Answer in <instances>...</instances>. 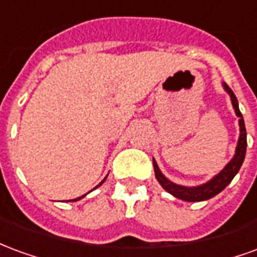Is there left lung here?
Instances as JSON below:
<instances>
[{
  "label": "left lung",
  "mask_w": 257,
  "mask_h": 257,
  "mask_svg": "<svg viewBox=\"0 0 257 257\" xmlns=\"http://www.w3.org/2000/svg\"><path fill=\"white\" fill-rule=\"evenodd\" d=\"M223 88L227 93L230 95L231 99V104L234 107V111L237 114L238 125H239V138H238L237 147H235V154L232 157L230 162H227V165L220 172L215 175L213 178L208 180L206 183L199 184V186H182V184H176L171 182L169 179L161 172V169L157 165V161L153 158V165H154V172H156V178L158 180V183L161 184L162 189L168 191L169 194H172L173 197H176L179 199H183L187 202H199V201H206V199L215 197L217 194L226 189L228 184L231 183V180L234 176L237 175L239 168L242 165L243 160H245V153H246V129H245V122H243L242 114L239 111L238 107V100L234 92L230 89V86L226 82H221Z\"/></svg>",
  "instance_id": "left-lung-1"
}]
</instances>
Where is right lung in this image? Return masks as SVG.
I'll list each match as a JSON object with an SVG mask.
<instances>
[{
  "label": "right lung",
  "mask_w": 257,
  "mask_h": 257,
  "mask_svg": "<svg viewBox=\"0 0 257 257\" xmlns=\"http://www.w3.org/2000/svg\"><path fill=\"white\" fill-rule=\"evenodd\" d=\"M107 176H108V175H107ZM107 176H106V178H104V179H103V180H101L100 183H99V184H97V186H96L95 189H97V187H99V186H101V184L104 183V180H106V179H107ZM95 189H93V190H95ZM90 191H92V190H90ZM85 195H86V194H85ZM85 195H82V197H79V198H75V199H70V201H78V199H81V198H84Z\"/></svg>",
  "instance_id": "1"
}]
</instances>
